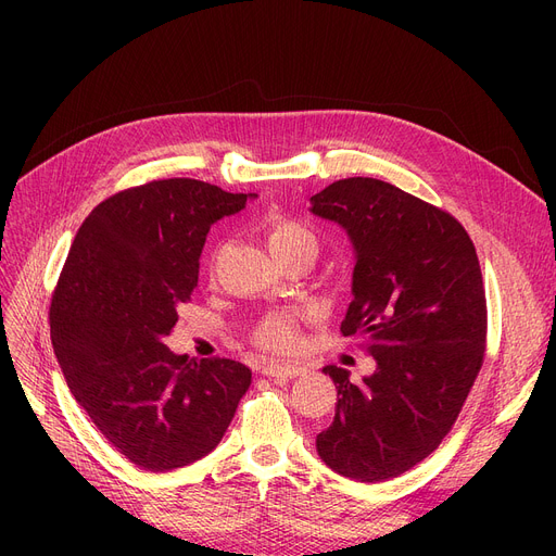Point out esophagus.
<instances>
[{
  "label": "esophagus",
  "instance_id": "1",
  "mask_svg": "<svg viewBox=\"0 0 556 556\" xmlns=\"http://www.w3.org/2000/svg\"><path fill=\"white\" fill-rule=\"evenodd\" d=\"M268 378H275V381H286V378H298L306 374V367L300 365H266L261 369Z\"/></svg>",
  "mask_w": 556,
  "mask_h": 556
}]
</instances>
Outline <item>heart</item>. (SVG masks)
<instances>
[{
  "mask_svg": "<svg viewBox=\"0 0 556 556\" xmlns=\"http://www.w3.org/2000/svg\"><path fill=\"white\" fill-rule=\"evenodd\" d=\"M266 241L270 252L281 258L283 254L293 252L302 245L315 248V233L302 223L288 220L281 216H273L266 223ZM256 340L261 346L273 349V352H288L298 344V317L293 313H273L256 329Z\"/></svg>",
  "mask_w": 556,
  "mask_h": 556,
  "instance_id": "heart-1",
  "label": "heart"
}]
</instances>
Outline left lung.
Here are the masks:
<instances>
[{"mask_svg": "<svg viewBox=\"0 0 556 556\" xmlns=\"http://www.w3.org/2000/svg\"><path fill=\"white\" fill-rule=\"evenodd\" d=\"M354 248L344 336H365L376 369L361 383L323 367L336 417L319 459L356 482H383L428 457L455 424L482 367L486 300L473 241L446 212L374 178H346L311 198Z\"/></svg>", "mask_w": 556, "mask_h": 556, "instance_id": "8db88e82", "label": "left lung"}]
</instances>
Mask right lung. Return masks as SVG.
Masks as SVG:
<instances>
[{
    "label": "right lung",
    "mask_w": 556,
    "mask_h": 556,
    "mask_svg": "<svg viewBox=\"0 0 556 556\" xmlns=\"http://www.w3.org/2000/svg\"><path fill=\"white\" fill-rule=\"evenodd\" d=\"M252 198L189 178L149 182L94 207L67 254L49 313L53 354L87 417L143 471L212 453L252 383L243 363L164 344L210 227Z\"/></svg>",
    "instance_id": "add662e5"
}]
</instances>
